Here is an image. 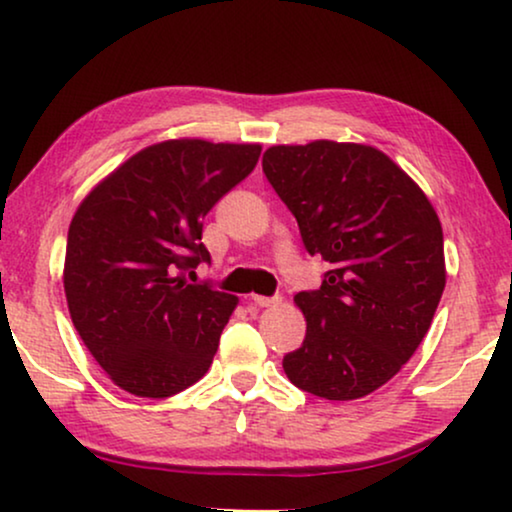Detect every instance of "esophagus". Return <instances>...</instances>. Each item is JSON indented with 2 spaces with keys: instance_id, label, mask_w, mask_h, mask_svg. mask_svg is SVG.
<instances>
[{
  "instance_id": "obj_1",
  "label": "esophagus",
  "mask_w": 512,
  "mask_h": 512,
  "mask_svg": "<svg viewBox=\"0 0 512 512\" xmlns=\"http://www.w3.org/2000/svg\"><path fill=\"white\" fill-rule=\"evenodd\" d=\"M249 300L254 305H258V307H275V305H279V298H268V296H251Z\"/></svg>"
}]
</instances>
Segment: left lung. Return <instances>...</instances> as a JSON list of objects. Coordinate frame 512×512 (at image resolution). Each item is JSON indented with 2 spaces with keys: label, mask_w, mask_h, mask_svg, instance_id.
<instances>
[{
  "label": "left lung",
  "mask_w": 512,
  "mask_h": 512,
  "mask_svg": "<svg viewBox=\"0 0 512 512\" xmlns=\"http://www.w3.org/2000/svg\"><path fill=\"white\" fill-rule=\"evenodd\" d=\"M263 172L310 254L331 263L300 291L307 333L284 356L298 389L354 401L387 384L429 331L445 289L443 228L422 188L368 144L317 139L263 153Z\"/></svg>",
  "instance_id": "left-lung-1"
}]
</instances>
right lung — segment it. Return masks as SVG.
Listing matches in <instances>:
<instances>
[{"label":"right lung","instance_id":"1","mask_svg":"<svg viewBox=\"0 0 512 512\" xmlns=\"http://www.w3.org/2000/svg\"><path fill=\"white\" fill-rule=\"evenodd\" d=\"M258 156L261 144L167 139L118 165L76 209L62 272L69 317L128 394L174 396L212 366L237 298L186 275L209 261L202 219Z\"/></svg>","mask_w":512,"mask_h":512}]
</instances>
